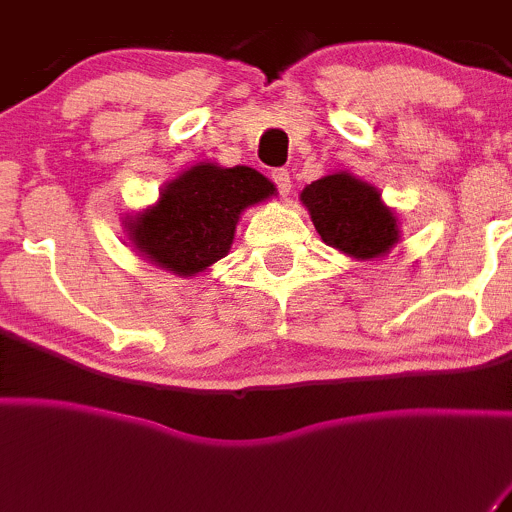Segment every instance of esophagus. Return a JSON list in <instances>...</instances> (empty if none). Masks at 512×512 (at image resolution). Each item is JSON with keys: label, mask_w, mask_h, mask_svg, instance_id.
<instances>
[{"label": "esophagus", "mask_w": 512, "mask_h": 512, "mask_svg": "<svg viewBox=\"0 0 512 512\" xmlns=\"http://www.w3.org/2000/svg\"><path fill=\"white\" fill-rule=\"evenodd\" d=\"M271 178H273V183H276V188H278V192L280 195H288L290 192V188H293V185H290V173L285 168H278V170H273L271 173Z\"/></svg>", "instance_id": "obj_1"}]
</instances>
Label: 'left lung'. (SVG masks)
Masks as SVG:
<instances>
[{"instance_id":"left-lung-1","label":"left lung","mask_w":512,"mask_h":512,"mask_svg":"<svg viewBox=\"0 0 512 512\" xmlns=\"http://www.w3.org/2000/svg\"><path fill=\"white\" fill-rule=\"evenodd\" d=\"M300 200L324 244L346 256L371 261L398 244V219L383 205L381 192L346 170L310 183Z\"/></svg>"}]
</instances>
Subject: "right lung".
Instances as JSON below:
<instances>
[{"mask_svg":"<svg viewBox=\"0 0 512 512\" xmlns=\"http://www.w3.org/2000/svg\"><path fill=\"white\" fill-rule=\"evenodd\" d=\"M276 195V185L249 166L197 163L170 180L153 207L126 217L141 256L175 276H197L232 249L246 207Z\"/></svg>","mask_w":512,"mask_h":512,"instance_id":"right-lung-1","label":"right lung"}]
</instances>
